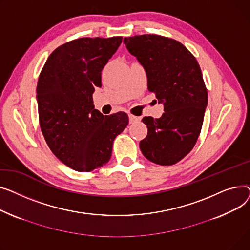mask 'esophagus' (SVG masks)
<instances>
[{"instance_id": "34e87169", "label": "esophagus", "mask_w": 250, "mask_h": 250, "mask_svg": "<svg viewBox=\"0 0 250 250\" xmlns=\"http://www.w3.org/2000/svg\"><path fill=\"white\" fill-rule=\"evenodd\" d=\"M137 121H139V118H138V117H136V116H134V115H132V114H130V115H129V123H130V124L136 123Z\"/></svg>"}]
</instances>
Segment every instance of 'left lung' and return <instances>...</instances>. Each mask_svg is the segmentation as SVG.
Wrapping results in <instances>:
<instances>
[{
    "label": "left lung",
    "mask_w": 250,
    "mask_h": 250,
    "mask_svg": "<svg viewBox=\"0 0 250 250\" xmlns=\"http://www.w3.org/2000/svg\"><path fill=\"white\" fill-rule=\"evenodd\" d=\"M124 44L144 66L147 89L165 110L158 119H142L148 130L139 143L141 152L156 165H175L194 148L208 104L200 65L172 38L143 34L124 38Z\"/></svg>",
    "instance_id": "8db88e82"
}]
</instances>
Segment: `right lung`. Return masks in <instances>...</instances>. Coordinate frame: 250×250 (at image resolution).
<instances>
[{
	"label": "right lung",
	"instance_id": "right-lung-1",
	"mask_svg": "<svg viewBox=\"0 0 250 250\" xmlns=\"http://www.w3.org/2000/svg\"><path fill=\"white\" fill-rule=\"evenodd\" d=\"M122 39L83 37L66 42L52 51L39 75L36 93L44 139L62 164L80 172L105 166L114 139L129 123L125 112L104 116L93 105L102 70Z\"/></svg>",
	"mask_w": 250,
	"mask_h": 250
}]
</instances>
